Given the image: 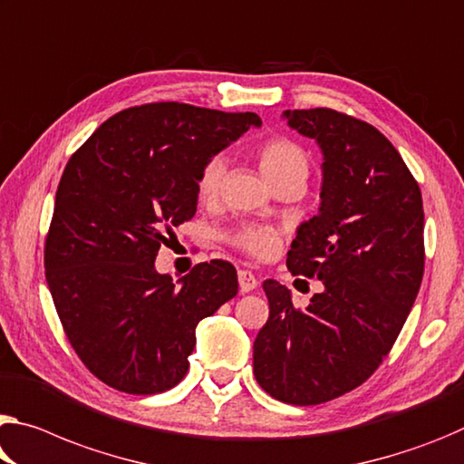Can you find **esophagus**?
<instances>
[{
	"label": "esophagus",
	"instance_id": "esophagus-1",
	"mask_svg": "<svg viewBox=\"0 0 464 464\" xmlns=\"http://www.w3.org/2000/svg\"><path fill=\"white\" fill-rule=\"evenodd\" d=\"M237 278H239L241 293H249V291H254L256 286H258V278H256L249 270H239Z\"/></svg>",
	"mask_w": 464,
	"mask_h": 464
}]
</instances>
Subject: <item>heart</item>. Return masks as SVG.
<instances>
[{"instance_id": "obj_1", "label": "heart", "mask_w": 464, "mask_h": 464, "mask_svg": "<svg viewBox=\"0 0 464 464\" xmlns=\"http://www.w3.org/2000/svg\"><path fill=\"white\" fill-rule=\"evenodd\" d=\"M258 165L262 178L268 183L286 178L305 183L307 173H310V159H307L305 150L285 138L268 140L260 146ZM225 171V157H212L202 167L200 178H198V196H200V200H212L218 194ZM233 244L247 254L264 258V256H270L276 249L278 235L268 227H246L244 231L233 235Z\"/></svg>"}]
</instances>
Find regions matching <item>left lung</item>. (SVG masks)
Instances as JSON below:
<instances>
[{"mask_svg": "<svg viewBox=\"0 0 464 464\" xmlns=\"http://www.w3.org/2000/svg\"><path fill=\"white\" fill-rule=\"evenodd\" d=\"M322 152L318 215L297 227L286 266L322 291L305 310L264 281L268 322L254 341V376L276 401L320 404L353 391L392 349L423 278V202L384 134L333 109L283 111Z\"/></svg>", "mask_w": 464, "mask_h": 464, "instance_id": "1", "label": "left lung"}]
</instances>
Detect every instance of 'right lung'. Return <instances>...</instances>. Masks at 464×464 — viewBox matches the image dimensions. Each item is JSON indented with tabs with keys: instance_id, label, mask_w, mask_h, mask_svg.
<instances>
[{
	"instance_id": "right-lung-1",
	"label": "right lung",
	"mask_w": 464,
	"mask_h": 464,
	"mask_svg": "<svg viewBox=\"0 0 464 464\" xmlns=\"http://www.w3.org/2000/svg\"><path fill=\"white\" fill-rule=\"evenodd\" d=\"M260 126L256 113L152 102L113 115L68 160L47 285L73 351L105 384L128 394L179 384L198 322L237 295L229 262H202L173 283L154 260L171 227L196 215L202 167Z\"/></svg>"
}]
</instances>
